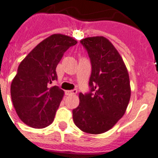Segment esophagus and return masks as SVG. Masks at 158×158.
I'll list each match as a JSON object with an SVG mask.
<instances>
[{
	"label": "esophagus",
	"instance_id": "obj_1",
	"mask_svg": "<svg viewBox=\"0 0 158 158\" xmlns=\"http://www.w3.org/2000/svg\"><path fill=\"white\" fill-rule=\"evenodd\" d=\"M66 95H74L77 94V89H73V90H69L65 92Z\"/></svg>",
	"mask_w": 158,
	"mask_h": 158
}]
</instances>
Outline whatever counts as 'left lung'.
Listing matches in <instances>:
<instances>
[{
    "label": "left lung",
    "instance_id": "1",
    "mask_svg": "<svg viewBox=\"0 0 158 158\" xmlns=\"http://www.w3.org/2000/svg\"><path fill=\"white\" fill-rule=\"evenodd\" d=\"M80 43L91 60V92L79 94L73 120L82 131L99 135L110 130L125 113L131 94L130 77L122 57L107 38L89 37Z\"/></svg>",
    "mask_w": 158,
    "mask_h": 158
}]
</instances>
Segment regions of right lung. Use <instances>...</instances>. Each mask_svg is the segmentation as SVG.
Instances as JSON below:
<instances>
[{
  "label": "right lung",
  "mask_w": 158,
  "mask_h": 158,
  "mask_svg": "<svg viewBox=\"0 0 158 158\" xmlns=\"http://www.w3.org/2000/svg\"><path fill=\"white\" fill-rule=\"evenodd\" d=\"M77 41L64 34L49 36L36 46L19 65L10 85L14 107L24 124L43 129L54 120L64 91L50 87L56 80V66L64 52Z\"/></svg>",
  "instance_id": "add662e5"
}]
</instances>
